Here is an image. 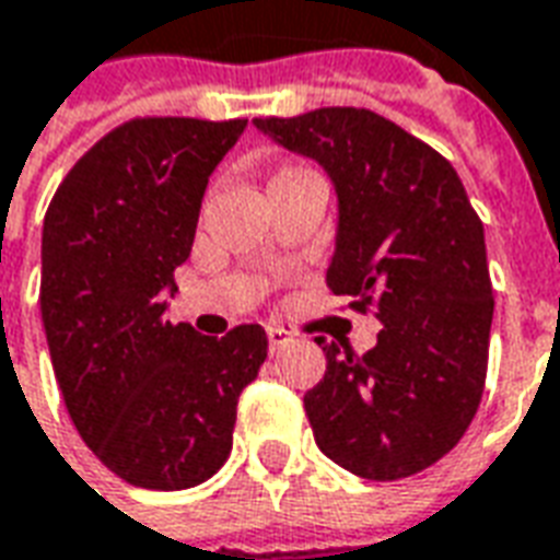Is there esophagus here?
Listing matches in <instances>:
<instances>
[{
    "instance_id": "1",
    "label": "esophagus",
    "mask_w": 560,
    "mask_h": 560,
    "mask_svg": "<svg viewBox=\"0 0 560 560\" xmlns=\"http://www.w3.org/2000/svg\"><path fill=\"white\" fill-rule=\"evenodd\" d=\"M292 340H295V334H292V330L280 328V325L268 328V346H271V352H280V349H285Z\"/></svg>"
}]
</instances>
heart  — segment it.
<instances>
[{
  "instance_id": "b5f03b06",
  "label": "heart",
  "mask_w": 560,
  "mask_h": 560,
  "mask_svg": "<svg viewBox=\"0 0 560 560\" xmlns=\"http://www.w3.org/2000/svg\"><path fill=\"white\" fill-rule=\"evenodd\" d=\"M298 175H307V170H301V166H283L280 173L271 178V182H283V178H298Z\"/></svg>"
}]
</instances>
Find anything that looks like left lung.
Here are the masks:
<instances>
[{"mask_svg": "<svg viewBox=\"0 0 560 560\" xmlns=\"http://www.w3.org/2000/svg\"><path fill=\"white\" fill-rule=\"evenodd\" d=\"M253 125L325 170L337 194L330 292L382 322L361 358L316 340L328 361L304 394L316 444L366 480L418 475L456 447L483 397L495 307L483 223L451 163L378 113Z\"/></svg>", "mask_w": 560, "mask_h": 560, "instance_id": "obj_1", "label": "left lung"}]
</instances>
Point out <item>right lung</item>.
Instances as JSON below:
<instances>
[{"label": "right lung", "instance_id": "obj_1", "mask_svg": "<svg viewBox=\"0 0 560 560\" xmlns=\"http://www.w3.org/2000/svg\"><path fill=\"white\" fill-rule=\"evenodd\" d=\"M244 118H133L85 151L40 235V319L73 427L113 475L190 489L226 463L268 358L262 325L202 337L166 322L208 178Z\"/></svg>", "mask_w": 560, "mask_h": 560}]
</instances>
